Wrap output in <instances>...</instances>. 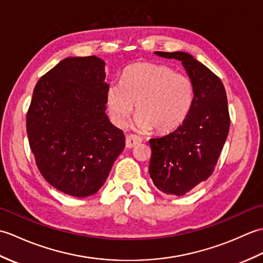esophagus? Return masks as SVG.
<instances>
[{
  "label": "esophagus",
  "mask_w": 263,
  "mask_h": 263,
  "mask_svg": "<svg viewBox=\"0 0 263 263\" xmlns=\"http://www.w3.org/2000/svg\"><path fill=\"white\" fill-rule=\"evenodd\" d=\"M142 141V139L140 137H138L136 135H127L125 138V146L126 148H133L137 144H139Z\"/></svg>",
  "instance_id": "esophagus-1"
}]
</instances>
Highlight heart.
<instances>
[{
	"label": "heart",
	"mask_w": 263,
	"mask_h": 263,
	"mask_svg": "<svg viewBox=\"0 0 263 263\" xmlns=\"http://www.w3.org/2000/svg\"><path fill=\"white\" fill-rule=\"evenodd\" d=\"M194 99L192 80L167 65L135 63L110 82L106 106L115 125L124 127L137 106L135 125L141 131L170 132L186 119Z\"/></svg>",
	"instance_id": "heart-1"
}]
</instances>
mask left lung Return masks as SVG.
Segmentation results:
<instances>
[{"label":"left lung","instance_id":"obj_1","mask_svg":"<svg viewBox=\"0 0 263 263\" xmlns=\"http://www.w3.org/2000/svg\"><path fill=\"white\" fill-rule=\"evenodd\" d=\"M181 61L194 86V99L186 119L176 130L149 140V174L159 191L184 195L205 181L220 156L230 131L226 90L221 80L192 55L155 52Z\"/></svg>","mask_w":263,"mask_h":263}]
</instances>
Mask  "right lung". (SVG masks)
I'll list each match as a JSON object with an SVG mask.
<instances>
[{
	"label": "right lung",
	"mask_w": 263,
	"mask_h": 263,
	"mask_svg": "<svg viewBox=\"0 0 263 263\" xmlns=\"http://www.w3.org/2000/svg\"><path fill=\"white\" fill-rule=\"evenodd\" d=\"M105 62L66 58L38 80L27 113V135L43 177L77 198L96 193L125 146L106 114Z\"/></svg>",
	"instance_id": "1"
}]
</instances>
